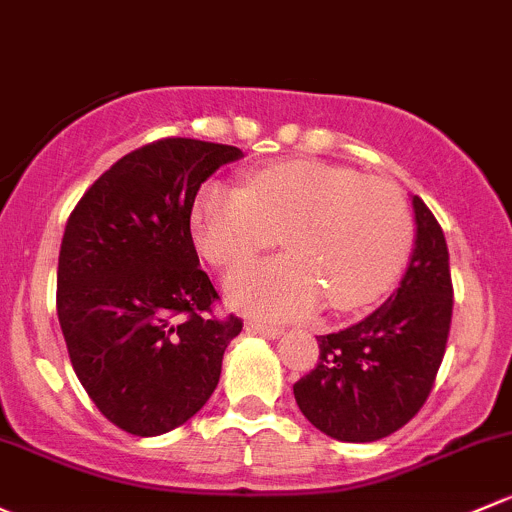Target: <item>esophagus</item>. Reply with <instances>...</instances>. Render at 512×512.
Here are the masks:
<instances>
[{
	"instance_id": "esophagus-1",
	"label": "esophagus",
	"mask_w": 512,
	"mask_h": 512,
	"mask_svg": "<svg viewBox=\"0 0 512 512\" xmlns=\"http://www.w3.org/2000/svg\"><path fill=\"white\" fill-rule=\"evenodd\" d=\"M247 331L257 333V336H262V338H270V341H274V338H279L284 333L279 326L262 324V321H247Z\"/></svg>"
}]
</instances>
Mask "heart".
Segmentation results:
<instances>
[{
    "mask_svg": "<svg viewBox=\"0 0 512 512\" xmlns=\"http://www.w3.org/2000/svg\"><path fill=\"white\" fill-rule=\"evenodd\" d=\"M201 255L230 267L272 247L287 255L242 265L225 282L242 311L292 319L321 301L338 311L387 292L412 250V213L392 181L348 166L287 159L247 176V188L211 181L193 206Z\"/></svg>",
    "mask_w": 512,
    "mask_h": 512,
    "instance_id": "heart-1",
    "label": "heart"
}]
</instances>
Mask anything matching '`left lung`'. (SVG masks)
<instances>
[{
	"instance_id": "1",
	"label": "left lung",
	"mask_w": 512,
	"mask_h": 512,
	"mask_svg": "<svg viewBox=\"0 0 512 512\" xmlns=\"http://www.w3.org/2000/svg\"><path fill=\"white\" fill-rule=\"evenodd\" d=\"M414 250L400 287L358 324L319 341V363L294 385L299 410L338 441L390 437L422 410L449 338V250L432 211L412 196Z\"/></svg>"
}]
</instances>
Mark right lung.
<instances>
[{
	"mask_svg": "<svg viewBox=\"0 0 512 512\" xmlns=\"http://www.w3.org/2000/svg\"><path fill=\"white\" fill-rule=\"evenodd\" d=\"M242 152L169 137L134 149L85 191L58 255V321L80 385L115 427L159 437L213 395L242 331L198 267L196 193Z\"/></svg>",
	"mask_w": 512,
	"mask_h": 512,
	"instance_id": "1",
	"label": "right lung"
}]
</instances>
